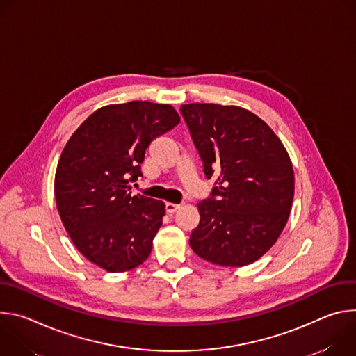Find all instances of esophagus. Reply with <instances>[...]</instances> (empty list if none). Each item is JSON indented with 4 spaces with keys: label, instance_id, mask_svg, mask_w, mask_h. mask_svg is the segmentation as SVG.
Wrapping results in <instances>:
<instances>
[{
    "label": "esophagus",
    "instance_id": "34e87169",
    "mask_svg": "<svg viewBox=\"0 0 356 356\" xmlns=\"http://www.w3.org/2000/svg\"><path fill=\"white\" fill-rule=\"evenodd\" d=\"M179 209H181L180 204H173V202H166V213H168V214H173V213H176Z\"/></svg>",
    "mask_w": 356,
    "mask_h": 356
}]
</instances>
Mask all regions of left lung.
I'll return each mask as SVG.
<instances>
[{"instance_id": "obj_1", "label": "left lung", "mask_w": 356, "mask_h": 356, "mask_svg": "<svg viewBox=\"0 0 356 356\" xmlns=\"http://www.w3.org/2000/svg\"><path fill=\"white\" fill-rule=\"evenodd\" d=\"M180 111L206 177L217 179L211 198L197 204L191 249L220 266L258 261L280 236L293 204L294 172L284 145L242 107L193 103Z\"/></svg>"}]
</instances>
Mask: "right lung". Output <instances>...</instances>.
Instances as JSON below:
<instances>
[{"label":"right lung","instance_id":"1","mask_svg":"<svg viewBox=\"0 0 356 356\" xmlns=\"http://www.w3.org/2000/svg\"><path fill=\"white\" fill-rule=\"evenodd\" d=\"M180 122L169 104L129 101L94 111L67 140L55 175L56 206L81 255L111 273L142 265L165 202L131 195L145 150Z\"/></svg>","mask_w":356,"mask_h":356}]
</instances>
